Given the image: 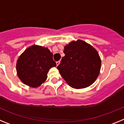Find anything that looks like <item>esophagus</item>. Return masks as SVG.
<instances>
[{
	"instance_id": "esophagus-1",
	"label": "esophagus",
	"mask_w": 124,
	"mask_h": 124,
	"mask_svg": "<svg viewBox=\"0 0 124 124\" xmlns=\"http://www.w3.org/2000/svg\"><path fill=\"white\" fill-rule=\"evenodd\" d=\"M60 61H56V65H59V64H60Z\"/></svg>"
}]
</instances>
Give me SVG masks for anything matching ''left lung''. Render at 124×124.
I'll list each match as a JSON object with an SVG mask.
<instances>
[{
    "instance_id": "1",
    "label": "left lung",
    "mask_w": 124,
    "mask_h": 124,
    "mask_svg": "<svg viewBox=\"0 0 124 124\" xmlns=\"http://www.w3.org/2000/svg\"><path fill=\"white\" fill-rule=\"evenodd\" d=\"M63 52L65 56L57 69L71 87L85 88L96 81L101 64L96 49L85 41L78 40L65 46Z\"/></svg>"
}]
</instances>
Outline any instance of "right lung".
I'll return each mask as SVG.
<instances>
[{
    "instance_id": "1",
    "label": "right lung",
    "mask_w": 124,
    "mask_h": 124,
    "mask_svg": "<svg viewBox=\"0 0 124 124\" xmlns=\"http://www.w3.org/2000/svg\"><path fill=\"white\" fill-rule=\"evenodd\" d=\"M54 66H56V64L48 49L33 45L26 49L18 58L17 72L24 84L37 87L46 79L49 70Z\"/></svg>"
}]
</instances>
